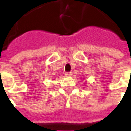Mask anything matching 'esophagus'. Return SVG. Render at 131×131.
<instances>
[{
    "label": "esophagus",
    "instance_id": "esophagus-1",
    "mask_svg": "<svg viewBox=\"0 0 131 131\" xmlns=\"http://www.w3.org/2000/svg\"><path fill=\"white\" fill-rule=\"evenodd\" d=\"M65 75L67 77H70V76L72 75V73H71V71H68V72H66Z\"/></svg>",
    "mask_w": 131,
    "mask_h": 131
}]
</instances>
